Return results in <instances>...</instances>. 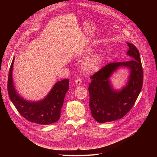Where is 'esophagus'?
I'll return each mask as SVG.
<instances>
[{
	"instance_id": "esophagus-1",
	"label": "esophagus",
	"mask_w": 157,
	"mask_h": 157,
	"mask_svg": "<svg viewBox=\"0 0 157 157\" xmlns=\"http://www.w3.org/2000/svg\"><path fill=\"white\" fill-rule=\"evenodd\" d=\"M75 82H76V84L77 85H78V86L81 85V84H82V79H80V78H78V79H76Z\"/></svg>"
}]
</instances>
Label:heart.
Returning a JSON list of instances; mask_svg holds the SVG:
<instances>
[{
  "label": "heart",
  "mask_w": 157,
  "mask_h": 157,
  "mask_svg": "<svg viewBox=\"0 0 157 157\" xmlns=\"http://www.w3.org/2000/svg\"><path fill=\"white\" fill-rule=\"evenodd\" d=\"M86 53H90L92 50L91 49H87ZM101 56L99 55H95L86 59L83 64L82 68L87 73H92L97 71L100 67L101 63Z\"/></svg>",
  "instance_id": "heart-1"
}]
</instances>
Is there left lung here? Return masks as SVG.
<instances>
[{"instance_id":"obj_1","label":"left lung","mask_w":157,"mask_h":157,"mask_svg":"<svg viewBox=\"0 0 157 157\" xmlns=\"http://www.w3.org/2000/svg\"><path fill=\"white\" fill-rule=\"evenodd\" d=\"M127 55L130 59L124 62L110 63L91 76L89 84V107L93 118L99 123L114 121L122 118L135 104L142 87L143 70L140 53L135 45L127 43ZM130 69L128 84L116 91L111 87L109 78L119 67Z\"/></svg>"}]
</instances>
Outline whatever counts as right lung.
Segmentation results:
<instances>
[{"mask_svg": "<svg viewBox=\"0 0 157 157\" xmlns=\"http://www.w3.org/2000/svg\"><path fill=\"white\" fill-rule=\"evenodd\" d=\"M13 62L14 58L9 70L7 90L10 99L18 113L30 122L40 125L56 122L60 117L64 96L69 89V79L58 81L43 100L37 102L27 101L17 94L14 87L12 79Z\"/></svg>", "mask_w": 157, "mask_h": 157, "instance_id": "1", "label": "right lung"}]
</instances>
